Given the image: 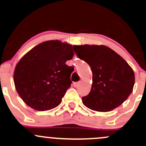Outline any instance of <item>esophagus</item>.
<instances>
[{
    "mask_svg": "<svg viewBox=\"0 0 146 146\" xmlns=\"http://www.w3.org/2000/svg\"><path fill=\"white\" fill-rule=\"evenodd\" d=\"M80 83V81H78V82H75L74 83H73V85H74L75 87H78V86H79Z\"/></svg>",
    "mask_w": 146,
    "mask_h": 146,
    "instance_id": "34e87169",
    "label": "esophagus"
}]
</instances>
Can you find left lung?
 Here are the masks:
<instances>
[{
    "label": "left lung",
    "mask_w": 146,
    "mask_h": 146,
    "mask_svg": "<svg viewBox=\"0 0 146 146\" xmlns=\"http://www.w3.org/2000/svg\"><path fill=\"white\" fill-rule=\"evenodd\" d=\"M79 59L90 65L92 85L88 95L82 98L86 107L107 112L119 106L132 92L134 73L113 50L104 45H74Z\"/></svg>",
    "instance_id": "8db88e82"
}]
</instances>
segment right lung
<instances>
[{
	"label": "right lung",
	"mask_w": 146,
	"mask_h": 146,
	"mask_svg": "<svg viewBox=\"0 0 146 146\" xmlns=\"http://www.w3.org/2000/svg\"><path fill=\"white\" fill-rule=\"evenodd\" d=\"M73 46L49 40L33 47L19 61L14 73L15 88L31 108L45 111L56 108L70 87L74 68L66 64L73 58Z\"/></svg>",
	"instance_id": "obj_1"
}]
</instances>
